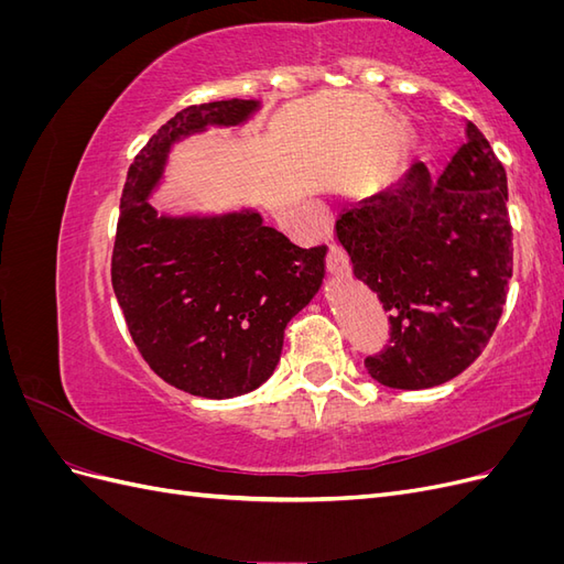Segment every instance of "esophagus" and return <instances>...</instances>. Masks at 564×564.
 <instances>
[{
	"instance_id": "obj_1",
	"label": "esophagus",
	"mask_w": 564,
	"mask_h": 564,
	"mask_svg": "<svg viewBox=\"0 0 564 564\" xmlns=\"http://www.w3.org/2000/svg\"><path fill=\"white\" fill-rule=\"evenodd\" d=\"M327 270L332 272V275H336V278L348 275V270H350L346 253L340 251L336 245H329V251H327Z\"/></svg>"
}]
</instances>
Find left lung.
I'll use <instances>...</instances> for the list:
<instances>
[{"label": "left lung", "instance_id": "8db88e82", "mask_svg": "<svg viewBox=\"0 0 564 564\" xmlns=\"http://www.w3.org/2000/svg\"><path fill=\"white\" fill-rule=\"evenodd\" d=\"M506 169L473 122L440 178L416 162L388 191L346 207L338 245L390 315V346L365 367L421 390L468 369L497 329L513 278Z\"/></svg>", "mask_w": 564, "mask_h": 564}]
</instances>
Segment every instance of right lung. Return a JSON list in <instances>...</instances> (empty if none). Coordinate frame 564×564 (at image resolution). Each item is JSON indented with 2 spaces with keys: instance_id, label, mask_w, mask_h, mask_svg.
<instances>
[{
  "instance_id": "1",
  "label": "right lung",
  "mask_w": 564,
  "mask_h": 564,
  "mask_svg": "<svg viewBox=\"0 0 564 564\" xmlns=\"http://www.w3.org/2000/svg\"><path fill=\"white\" fill-rule=\"evenodd\" d=\"M259 100H214L176 112L129 166L119 199L112 289L150 369L197 398L226 400L275 371L284 329L324 278L327 247L301 249L261 214L164 216L148 195L169 150L209 124L237 127Z\"/></svg>"
}]
</instances>
